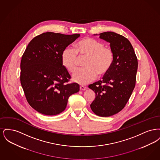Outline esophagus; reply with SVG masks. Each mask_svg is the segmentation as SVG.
Listing matches in <instances>:
<instances>
[{"mask_svg": "<svg viewBox=\"0 0 160 160\" xmlns=\"http://www.w3.org/2000/svg\"><path fill=\"white\" fill-rule=\"evenodd\" d=\"M86 86H80V91H85L86 89Z\"/></svg>", "mask_w": 160, "mask_h": 160, "instance_id": "obj_1", "label": "esophagus"}]
</instances>
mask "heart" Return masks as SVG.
Here are the masks:
<instances>
[{
    "label": "heart",
    "instance_id": "b5f03b06",
    "mask_svg": "<svg viewBox=\"0 0 160 160\" xmlns=\"http://www.w3.org/2000/svg\"><path fill=\"white\" fill-rule=\"evenodd\" d=\"M76 50L67 47L62 51L61 60L69 72L76 71L79 55L88 56L85 60V68L79 69L72 74V80L77 83L86 84L103 76L109 71L114 61L113 50L105 46L104 43L91 38H84L76 44Z\"/></svg>",
    "mask_w": 160,
    "mask_h": 160
}]
</instances>
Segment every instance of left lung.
Wrapping results in <instances>:
<instances>
[{
  "instance_id": "8db88e82",
  "label": "left lung",
  "mask_w": 160,
  "mask_h": 160,
  "mask_svg": "<svg viewBox=\"0 0 160 160\" xmlns=\"http://www.w3.org/2000/svg\"><path fill=\"white\" fill-rule=\"evenodd\" d=\"M99 35V38L110 43L114 61L102 80L89 85L96 94L90 106L95 114L108 117L121 111L129 100L136 85L138 62L127 38L113 32Z\"/></svg>"
}]
</instances>
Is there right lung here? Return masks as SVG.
Masks as SVG:
<instances>
[{"instance_id": "obj_1", "label": "right lung", "mask_w": 160, "mask_h": 160, "mask_svg": "<svg viewBox=\"0 0 160 160\" xmlns=\"http://www.w3.org/2000/svg\"><path fill=\"white\" fill-rule=\"evenodd\" d=\"M48 32L33 38L23 53L20 82L26 99L33 109L45 115L59 114L65 109L69 96L79 91L63 65V49L80 37Z\"/></svg>"}]
</instances>
